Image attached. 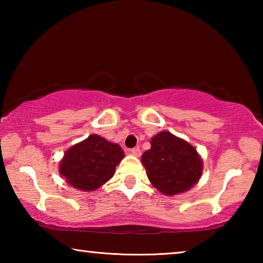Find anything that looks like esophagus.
<instances>
[{
  "label": "esophagus",
  "mask_w": 263,
  "mask_h": 263,
  "mask_svg": "<svg viewBox=\"0 0 263 263\" xmlns=\"http://www.w3.org/2000/svg\"><path fill=\"white\" fill-rule=\"evenodd\" d=\"M131 154L135 155V157H137V158H139L140 155H141V151L138 148V147L137 148H132L131 149Z\"/></svg>",
  "instance_id": "esophagus-1"
}]
</instances>
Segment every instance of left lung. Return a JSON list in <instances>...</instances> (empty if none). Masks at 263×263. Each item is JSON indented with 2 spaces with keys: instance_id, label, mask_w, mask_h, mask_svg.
Instances as JSON below:
<instances>
[{
  "instance_id": "obj_1",
  "label": "left lung",
  "mask_w": 263,
  "mask_h": 263,
  "mask_svg": "<svg viewBox=\"0 0 263 263\" xmlns=\"http://www.w3.org/2000/svg\"><path fill=\"white\" fill-rule=\"evenodd\" d=\"M141 162L151 183L166 196L190 190L203 174V160L197 149L168 131L151 139V148L142 154Z\"/></svg>"
}]
</instances>
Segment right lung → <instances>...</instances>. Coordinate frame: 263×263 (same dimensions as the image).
I'll use <instances>...</instances> for the list:
<instances>
[{
	"mask_svg": "<svg viewBox=\"0 0 263 263\" xmlns=\"http://www.w3.org/2000/svg\"><path fill=\"white\" fill-rule=\"evenodd\" d=\"M124 157L118 144L90 135L66 151L59 162V174L75 189L95 191L115 175Z\"/></svg>",
	"mask_w": 263,
	"mask_h": 263,
	"instance_id": "add662e5",
	"label": "right lung"
}]
</instances>
